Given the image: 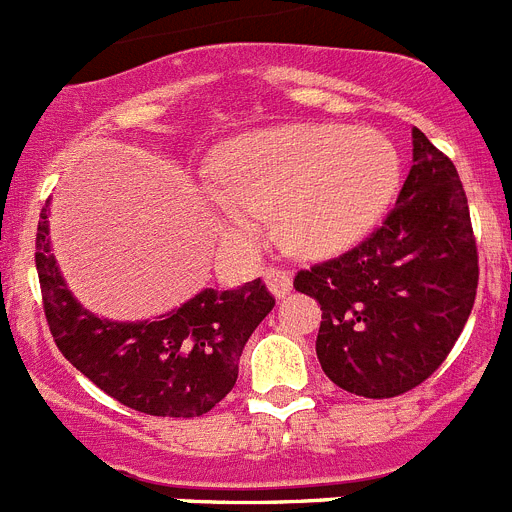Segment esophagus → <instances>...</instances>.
<instances>
[{"label":"esophagus","mask_w":512,"mask_h":512,"mask_svg":"<svg viewBox=\"0 0 512 512\" xmlns=\"http://www.w3.org/2000/svg\"><path fill=\"white\" fill-rule=\"evenodd\" d=\"M264 282L266 287L271 289V295L284 297L289 295V289H292V274H289L287 269H282V266H269V269L264 271Z\"/></svg>","instance_id":"esophagus-1"}]
</instances>
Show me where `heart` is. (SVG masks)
Wrapping results in <instances>:
<instances>
[{
  "mask_svg": "<svg viewBox=\"0 0 512 512\" xmlns=\"http://www.w3.org/2000/svg\"><path fill=\"white\" fill-rule=\"evenodd\" d=\"M207 192L228 238L251 243L274 215L279 243L328 256L377 223L400 187V153L384 133L348 125H287L248 133L217 156Z\"/></svg>",
  "mask_w": 512,
  "mask_h": 512,
  "instance_id": "1",
  "label": "heart"
}]
</instances>
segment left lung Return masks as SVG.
Returning a JSON list of instances; mask_svg holds the SVG:
<instances>
[{
	"label": "left lung",
	"instance_id": "8db88e82",
	"mask_svg": "<svg viewBox=\"0 0 512 512\" xmlns=\"http://www.w3.org/2000/svg\"><path fill=\"white\" fill-rule=\"evenodd\" d=\"M479 256L456 166L413 128L397 205L364 241L300 269L295 289L323 310L320 366L359 397H397L451 354L474 307Z\"/></svg>",
	"mask_w": 512,
	"mask_h": 512
}]
</instances>
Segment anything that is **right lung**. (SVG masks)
I'll use <instances>...</instances> for the list:
<instances>
[{
    "instance_id": "obj_1",
    "label": "right lung",
    "mask_w": 512,
    "mask_h": 512,
    "mask_svg": "<svg viewBox=\"0 0 512 512\" xmlns=\"http://www.w3.org/2000/svg\"><path fill=\"white\" fill-rule=\"evenodd\" d=\"M40 295L51 336L99 390L146 415L200 418L233 390L243 346L274 307L261 279L205 289L166 318L112 323L74 300L51 253L48 202L35 238Z\"/></svg>"
}]
</instances>
